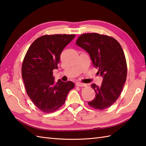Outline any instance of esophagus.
<instances>
[{"instance_id": "esophagus-1", "label": "esophagus", "mask_w": 146, "mask_h": 146, "mask_svg": "<svg viewBox=\"0 0 146 146\" xmlns=\"http://www.w3.org/2000/svg\"><path fill=\"white\" fill-rule=\"evenodd\" d=\"M76 85L77 86H80V87H83V86H86V84H84V83H80V82H77L76 83Z\"/></svg>"}]
</instances>
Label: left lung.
Returning <instances> with one entry per match:
<instances>
[{
  "instance_id": "obj_1",
  "label": "left lung",
  "mask_w": 146,
  "mask_h": 146,
  "mask_svg": "<svg viewBox=\"0 0 146 146\" xmlns=\"http://www.w3.org/2000/svg\"><path fill=\"white\" fill-rule=\"evenodd\" d=\"M76 44L88 53L93 66L99 68L98 74L103 77L102 84H91L95 98L88 102L90 106L104 110L119 97L127 76V64L123 50L113 37L96 33H84Z\"/></svg>"
}]
</instances>
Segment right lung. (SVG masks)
I'll use <instances>...</instances> for the list:
<instances>
[{"label":"right lung","instance_id":"obj_1","mask_svg":"<svg viewBox=\"0 0 146 146\" xmlns=\"http://www.w3.org/2000/svg\"><path fill=\"white\" fill-rule=\"evenodd\" d=\"M75 35H44L36 39L27 51L22 66V76L27 94L35 106L52 113L65 103L72 81L55 82L53 70L58 69L64 48Z\"/></svg>","mask_w":146,"mask_h":146}]
</instances>
